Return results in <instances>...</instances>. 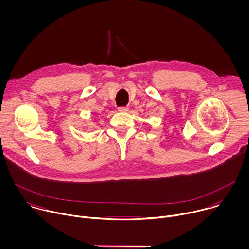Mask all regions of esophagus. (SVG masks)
<instances>
[{
    "label": "esophagus",
    "mask_w": 249,
    "mask_h": 249,
    "mask_svg": "<svg viewBox=\"0 0 249 249\" xmlns=\"http://www.w3.org/2000/svg\"><path fill=\"white\" fill-rule=\"evenodd\" d=\"M128 110H129V108L127 107V106H120V107H118L119 112H127Z\"/></svg>",
    "instance_id": "esophagus-1"
}]
</instances>
